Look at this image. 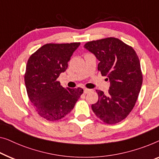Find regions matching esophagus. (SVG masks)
<instances>
[{
    "label": "esophagus",
    "mask_w": 159,
    "mask_h": 159,
    "mask_svg": "<svg viewBox=\"0 0 159 159\" xmlns=\"http://www.w3.org/2000/svg\"><path fill=\"white\" fill-rule=\"evenodd\" d=\"M91 91V89H84V93H88Z\"/></svg>",
    "instance_id": "esophagus-1"
}]
</instances>
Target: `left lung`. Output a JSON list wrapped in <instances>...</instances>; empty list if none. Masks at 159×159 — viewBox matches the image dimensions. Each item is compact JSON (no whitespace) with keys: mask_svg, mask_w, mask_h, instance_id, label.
Instances as JSON below:
<instances>
[{"mask_svg":"<svg viewBox=\"0 0 159 159\" xmlns=\"http://www.w3.org/2000/svg\"><path fill=\"white\" fill-rule=\"evenodd\" d=\"M84 48L94 54L98 70L110 82L109 93L97 90L99 99L91 108L104 123L116 124L133 110L143 83L139 58L131 46L115 37L93 40Z\"/></svg>","mask_w":159,"mask_h":159,"instance_id":"1","label":"left lung"}]
</instances>
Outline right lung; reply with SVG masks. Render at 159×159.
<instances>
[{"label": "right lung", "mask_w": 159, "mask_h": 159, "mask_svg": "<svg viewBox=\"0 0 159 159\" xmlns=\"http://www.w3.org/2000/svg\"><path fill=\"white\" fill-rule=\"evenodd\" d=\"M79 45L80 42L48 43L29 58L24 74L26 92L38 115L48 121L70 113L84 93L81 88L65 89L57 80Z\"/></svg>", "instance_id": "1"}]
</instances>
